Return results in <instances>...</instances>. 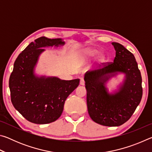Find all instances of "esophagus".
<instances>
[{"mask_svg": "<svg viewBox=\"0 0 152 152\" xmlns=\"http://www.w3.org/2000/svg\"><path fill=\"white\" fill-rule=\"evenodd\" d=\"M80 85H84V84H85V81H84V79L83 78H80Z\"/></svg>", "mask_w": 152, "mask_h": 152, "instance_id": "obj_1", "label": "esophagus"}]
</instances>
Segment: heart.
<instances>
[{
    "label": "heart",
    "instance_id": "heart-1",
    "mask_svg": "<svg viewBox=\"0 0 152 152\" xmlns=\"http://www.w3.org/2000/svg\"><path fill=\"white\" fill-rule=\"evenodd\" d=\"M96 53H97V51L96 50H92V49H91V50H87L85 52L86 54L88 56H94L96 55Z\"/></svg>",
    "mask_w": 152,
    "mask_h": 152
}]
</instances>
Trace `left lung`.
Here are the masks:
<instances>
[{
	"instance_id": "obj_1",
	"label": "left lung",
	"mask_w": 152,
	"mask_h": 152,
	"mask_svg": "<svg viewBox=\"0 0 152 152\" xmlns=\"http://www.w3.org/2000/svg\"><path fill=\"white\" fill-rule=\"evenodd\" d=\"M116 55L113 62L102 63V68L88 72L84 80L88 112L95 123L109 127L123 125L130 119L142 98L141 72L132 52L119 43L113 42ZM117 72L126 74L119 91L109 94L104 86Z\"/></svg>"
}]
</instances>
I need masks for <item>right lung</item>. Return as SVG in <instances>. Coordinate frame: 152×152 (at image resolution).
<instances>
[{"label": "right lung", "mask_w": 152, "mask_h": 152, "mask_svg": "<svg viewBox=\"0 0 152 152\" xmlns=\"http://www.w3.org/2000/svg\"><path fill=\"white\" fill-rule=\"evenodd\" d=\"M60 38L41 37L31 42L18 56L9 78L11 102L29 121L47 124L57 120L68 96L79 85L80 79L63 80L56 77H37L34 68L43 47L64 45Z\"/></svg>", "instance_id": "1"}]
</instances>
